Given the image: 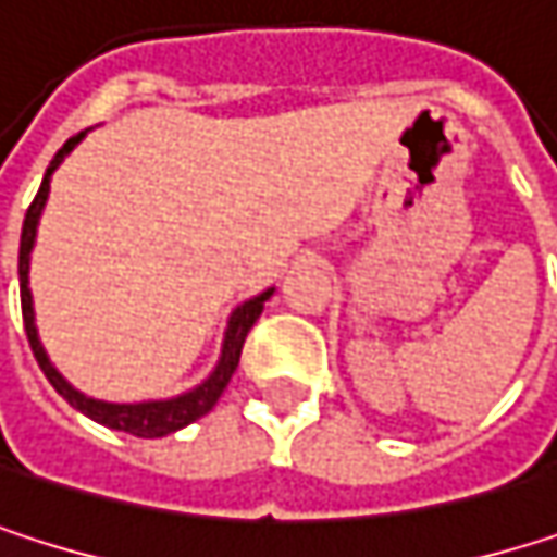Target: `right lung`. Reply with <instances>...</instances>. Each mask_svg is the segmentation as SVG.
I'll return each mask as SVG.
<instances>
[{
	"mask_svg": "<svg viewBox=\"0 0 557 557\" xmlns=\"http://www.w3.org/2000/svg\"><path fill=\"white\" fill-rule=\"evenodd\" d=\"M83 135H86V132L73 135V138L57 151L51 168H48L45 180H41V189H38L35 202H32L28 212H25L22 245H18V283H22V319H25L28 345H32L35 361L41 364L45 377L51 381V387H54L70 406H76L83 416L96 419L99 425H109V429L138 435V438H164L170 432H176V429H183V425L202 419V416L219 403L222 389L228 387V381H232V374H235V368H238V361H242V345H245L251 325L261 319L264 302L271 299L274 289H264L261 296L242 302V306L232 312L228 332H225V342H222V358H219L215 371H212L199 387L189 389V393H180V396H173V399H151V403H106V399H92V396H86V393L70 387V384L60 377V371L51 364V358H48V351H45V345H41V338H38V329H35V306H32V289H28V268H32L35 235H38V219H41V209H45L48 193H51V173H54V170L60 168V161L83 141Z\"/></svg>",
	"mask_w": 557,
	"mask_h": 557,
	"instance_id": "right-lung-1",
	"label": "right lung"
}]
</instances>
